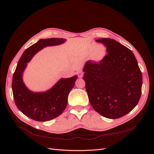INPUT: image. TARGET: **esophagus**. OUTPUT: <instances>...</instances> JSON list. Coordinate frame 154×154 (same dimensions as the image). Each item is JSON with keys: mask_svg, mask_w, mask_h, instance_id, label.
I'll use <instances>...</instances> for the list:
<instances>
[{"mask_svg": "<svg viewBox=\"0 0 154 154\" xmlns=\"http://www.w3.org/2000/svg\"><path fill=\"white\" fill-rule=\"evenodd\" d=\"M77 74H78V76H79V78H82L83 77V72L82 71H79Z\"/></svg>", "mask_w": 154, "mask_h": 154, "instance_id": "esophagus-1", "label": "esophagus"}]
</instances>
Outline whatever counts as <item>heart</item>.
<instances>
[{"label":"heart","instance_id":"1","mask_svg":"<svg viewBox=\"0 0 154 154\" xmlns=\"http://www.w3.org/2000/svg\"><path fill=\"white\" fill-rule=\"evenodd\" d=\"M90 52L94 51L93 52V56L96 59L102 58L105 52V49L103 46L102 45L97 46L96 44H93L90 48Z\"/></svg>","mask_w":154,"mask_h":154}]
</instances>
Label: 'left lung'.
Here are the masks:
<instances>
[{
    "instance_id": "obj_1",
    "label": "left lung",
    "mask_w": 154,
    "mask_h": 154,
    "mask_svg": "<svg viewBox=\"0 0 154 154\" xmlns=\"http://www.w3.org/2000/svg\"><path fill=\"white\" fill-rule=\"evenodd\" d=\"M106 47L107 54L99 63L85 64L83 79L90 102L102 116L117 119L138 104L141 94L142 74L129 49L110 38L96 40Z\"/></svg>"
}]
</instances>
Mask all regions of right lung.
Segmentation results:
<instances>
[{
	"label": "right lung",
	"instance_id": "add662e5",
	"mask_svg": "<svg viewBox=\"0 0 154 154\" xmlns=\"http://www.w3.org/2000/svg\"><path fill=\"white\" fill-rule=\"evenodd\" d=\"M63 38L41 39L27 49L20 58L13 76L12 91L16 106L27 117L37 121H48L60 116L68 103L69 92L77 75L60 79L49 90L42 92L30 90L23 82V73L27 63L39 51L48 46L60 45Z\"/></svg>",
	"mask_w": 154,
	"mask_h": 154
}]
</instances>
